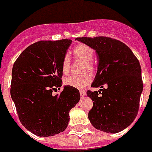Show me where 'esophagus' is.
<instances>
[{
	"instance_id": "esophagus-1",
	"label": "esophagus",
	"mask_w": 152,
	"mask_h": 152,
	"mask_svg": "<svg viewBox=\"0 0 152 152\" xmlns=\"http://www.w3.org/2000/svg\"><path fill=\"white\" fill-rule=\"evenodd\" d=\"M79 93H80V96L82 97H84L86 96V92L85 91H83V90H81V91H79Z\"/></svg>"
}]
</instances>
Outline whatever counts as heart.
<instances>
[{
	"label": "heart",
	"instance_id": "1",
	"mask_svg": "<svg viewBox=\"0 0 152 152\" xmlns=\"http://www.w3.org/2000/svg\"><path fill=\"white\" fill-rule=\"evenodd\" d=\"M73 54L74 57L85 61L84 71L95 70V64L92 61V58L95 55V51L91 46L85 44L77 45L73 49ZM70 71V59L67 56H65L61 61V72L63 74H67ZM92 80V77L89 73H84L79 75H71L65 78L63 80L64 85L73 87L76 89H83L90 85Z\"/></svg>",
	"mask_w": 152,
	"mask_h": 152
}]
</instances>
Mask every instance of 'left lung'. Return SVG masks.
<instances>
[{"label": "left lung", "instance_id": "1", "mask_svg": "<svg viewBox=\"0 0 152 152\" xmlns=\"http://www.w3.org/2000/svg\"><path fill=\"white\" fill-rule=\"evenodd\" d=\"M77 40L96 51L98 68L91 87L87 91L93 101L88 118L96 129L118 133L136 118L143 91L140 61L125 44L110 37H82Z\"/></svg>", "mask_w": 152, "mask_h": 152}]
</instances>
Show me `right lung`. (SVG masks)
Listing matches in <instances>:
<instances>
[{
	"label": "right lung",
	"instance_id": "add662e5",
	"mask_svg": "<svg viewBox=\"0 0 152 152\" xmlns=\"http://www.w3.org/2000/svg\"><path fill=\"white\" fill-rule=\"evenodd\" d=\"M71 39L41 40L28 46L13 64L11 96L21 124L34 134L48 137L63 132L69 111L80 99L78 89L61 86V61Z\"/></svg>",
	"mask_w": 152,
	"mask_h": 152
}]
</instances>
